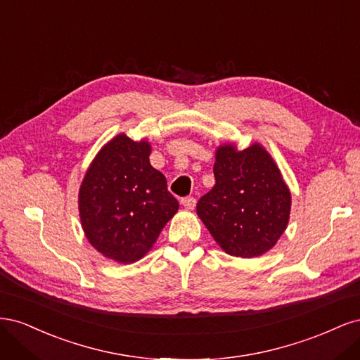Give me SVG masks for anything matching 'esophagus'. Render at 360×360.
Here are the masks:
<instances>
[{
    "mask_svg": "<svg viewBox=\"0 0 360 360\" xmlns=\"http://www.w3.org/2000/svg\"><path fill=\"white\" fill-rule=\"evenodd\" d=\"M181 204L186 207L188 210H192L195 204H197V200H195L193 197H184V198H181Z\"/></svg>",
    "mask_w": 360,
    "mask_h": 360,
    "instance_id": "34e87169",
    "label": "esophagus"
}]
</instances>
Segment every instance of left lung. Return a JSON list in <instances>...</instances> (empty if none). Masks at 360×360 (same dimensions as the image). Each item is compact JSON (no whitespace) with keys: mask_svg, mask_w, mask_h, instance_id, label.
<instances>
[{"mask_svg":"<svg viewBox=\"0 0 360 360\" xmlns=\"http://www.w3.org/2000/svg\"><path fill=\"white\" fill-rule=\"evenodd\" d=\"M216 183L200 198L197 213L226 254L263 255L276 245L290 219L291 193L275 160L259 144L216 150Z\"/></svg>","mask_w":360,"mask_h":360,"instance_id":"left-lung-1","label":"left lung"}]
</instances>
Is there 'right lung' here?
Wrapping results in <instances>:
<instances>
[{
  "label": "right lung",
  "mask_w": 360,
  "mask_h": 360,
  "mask_svg": "<svg viewBox=\"0 0 360 360\" xmlns=\"http://www.w3.org/2000/svg\"><path fill=\"white\" fill-rule=\"evenodd\" d=\"M151 147L120 134L85 172L79 217L89 242L106 258L130 264L155 245L179 210L163 174L150 165Z\"/></svg>",
  "instance_id": "add662e5"
}]
</instances>
